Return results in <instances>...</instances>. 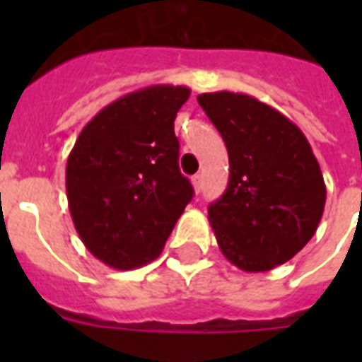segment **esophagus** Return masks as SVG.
<instances>
[{"label": "esophagus", "mask_w": 362, "mask_h": 362, "mask_svg": "<svg viewBox=\"0 0 362 362\" xmlns=\"http://www.w3.org/2000/svg\"><path fill=\"white\" fill-rule=\"evenodd\" d=\"M192 184H193V189H195V193L201 192V187H203V176H201V175L193 176Z\"/></svg>", "instance_id": "1"}]
</instances>
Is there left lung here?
Returning <instances> with one entry per match:
<instances>
[{
  "instance_id": "8db88e82",
  "label": "left lung",
  "mask_w": 362,
  "mask_h": 362,
  "mask_svg": "<svg viewBox=\"0 0 362 362\" xmlns=\"http://www.w3.org/2000/svg\"><path fill=\"white\" fill-rule=\"evenodd\" d=\"M229 153L226 193L209 221L227 261L246 272L287 263L317 231L327 187L306 136L280 110L235 92L197 95Z\"/></svg>"
}]
</instances>
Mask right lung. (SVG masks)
<instances>
[{"mask_svg": "<svg viewBox=\"0 0 362 362\" xmlns=\"http://www.w3.org/2000/svg\"><path fill=\"white\" fill-rule=\"evenodd\" d=\"M189 93L156 84L116 99L84 125L67 158L75 229L110 269H139L158 257L192 201L175 135L176 112Z\"/></svg>", "mask_w": 362, "mask_h": 362, "instance_id": "obj_1", "label": "right lung"}]
</instances>
